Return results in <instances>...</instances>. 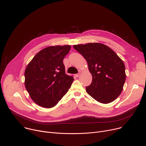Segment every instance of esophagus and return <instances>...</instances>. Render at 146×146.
<instances>
[{
  "mask_svg": "<svg viewBox=\"0 0 146 146\" xmlns=\"http://www.w3.org/2000/svg\"><path fill=\"white\" fill-rule=\"evenodd\" d=\"M81 73V71H79L78 74H75V76H76V77H78V76H79L80 75Z\"/></svg>",
  "mask_w": 146,
  "mask_h": 146,
  "instance_id": "obj_1",
  "label": "esophagus"
}]
</instances>
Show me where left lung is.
<instances>
[{
    "mask_svg": "<svg viewBox=\"0 0 146 146\" xmlns=\"http://www.w3.org/2000/svg\"><path fill=\"white\" fill-rule=\"evenodd\" d=\"M73 47L86 59L92 76L91 84L86 87L87 93L101 103L114 101L121 94L126 78L125 65L120 58L100 43Z\"/></svg>",
    "mask_w": 146,
    "mask_h": 146,
    "instance_id": "8db88e82",
    "label": "left lung"
}]
</instances>
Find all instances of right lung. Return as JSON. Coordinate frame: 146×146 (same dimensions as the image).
I'll use <instances>...</instances> for the list:
<instances>
[{
	"instance_id": "obj_1",
	"label": "right lung",
	"mask_w": 146,
	"mask_h": 146,
	"mask_svg": "<svg viewBox=\"0 0 146 146\" xmlns=\"http://www.w3.org/2000/svg\"><path fill=\"white\" fill-rule=\"evenodd\" d=\"M70 49V45L45 48L26 68L25 88L38 105L44 108L54 107L71 87L74 77L65 74L63 63Z\"/></svg>"
}]
</instances>
